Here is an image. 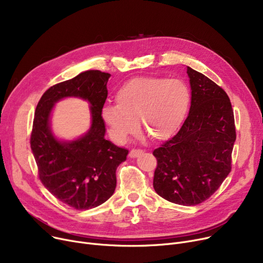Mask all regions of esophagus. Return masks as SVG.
<instances>
[{
  "label": "esophagus",
  "mask_w": 263,
  "mask_h": 263,
  "mask_svg": "<svg viewBox=\"0 0 263 263\" xmlns=\"http://www.w3.org/2000/svg\"><path fill=\"white\" fill-rule=\"evenodd\" d=\"M143 153H144V151H143L142 149H132V150L130 151L129 156H130V158H135V157H137V156L143 154Z\"/></svg>",
  "instance_id": "1"
}]
</instances>
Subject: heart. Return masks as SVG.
Masks as SVG:
<instances>
[{
  "label": "heart",
  "mask_w": 263,
  "mask_h": 263,
  "mask_svg": "<svg viewBox=\"0 0 263 263\" xmlns=\"http://www.w3.org/2000/svg\"><path fill=\"white\" fill-rule=\"evenodd\" d=\"M116 104L102 108V118L114 140L124 143L135 135L142 121L145 132L155 141L171 137L184 120L191 102L185 82L173 78H134L121 86Z\"/></svg>",
  "instance_id": "1"
}]
</instances>
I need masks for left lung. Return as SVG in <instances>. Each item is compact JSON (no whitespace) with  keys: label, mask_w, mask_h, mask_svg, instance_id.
Wrapping results in <instances>:
<instances>
[{"label":"left lung","mask_w":263,"mask_h":263,"mask_svg":"<svg viewBox=\"0 0 263 263\" xmlns=\"http://www.w3.org/2000/svg\"><path fill=\"white\" fill-rule=\"evenodd\" d=\"M190 113L171 140L154 150V187L171 202L195 205L211 197L231 172L236 126L226 91L187 67Z\"/></svg>","instance_id":"1"}]
</instances>
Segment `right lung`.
<instances>
[{"label":"right lung","mask_w":263,"mask_h":263,"mask_svg":"<svg viewBox=\"0 0 263 263\" xmlns=\"http://www.w3.org/2000/svg\"><path fill=\"white\" fill-rule=\"evenodd\" d=\"M109 77L100 70H88L55 84L45 91L35 110L30 143L40 181L53 196L77 210L95 208L113 195L116 170L129 153L104 139L101 113ZM65 96H79L92 104L90 131L69 143L55 139L48 126L53 103Z\"/></svg>","instance_id":"add662e5"}]
</instances>
